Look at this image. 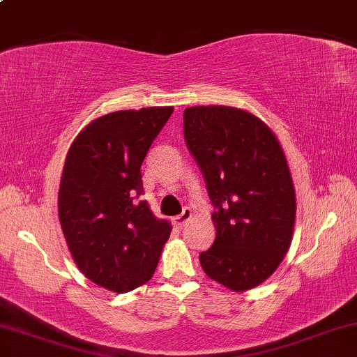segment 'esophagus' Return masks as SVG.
Here are the masks:
<instances>
[{"mask_svg": "<svg viewBox=\"0 0 357 357\" xmlns=\"http://www.w3.org/2000/svg\"><path fill=\"white\" fill-rule=\"evenodd\" d=\"M191 216H192L191 209L190 208H184V211L179 214V216L173 218V225L178 227V229H183V227L186 226V222L191 220Z\"/></svg>", "mask_w": 357, "mask_h": 357, "instance_id": "esophagus-1", "label": "esophagus"}]
</instances>
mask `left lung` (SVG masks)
<instances>
[{"instance_id":"8db88e82","label":"left lung","mask_w":357,"mask_h":357,"mask_svg":"<svg viewBox=\"0 0 357 357\" xmlns=\"http://www.w3.org/2000/svg\"><path fill=\"white\" fill-rule=\"evenodd\" d=\"M184 141L214 206L216 239L203 271L231 291L252 289L276 271L293 239L296 195L278 137L231 106L184 109Z\"/></svg>"}]
</instances>
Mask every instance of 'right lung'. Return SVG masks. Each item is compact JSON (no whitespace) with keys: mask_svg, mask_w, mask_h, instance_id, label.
Here are the masks:
<instances>
[{"mask_svg":"<svg viewBox=\"0 0 357 357\" xmlns=\"http://www.w3.org/2000/svg\"><path fill=\"white\" fill-rule=\"evenodd\" d=\"M171 114V106H154L101 116L64 161L58 214L68 248L86 278L114 293L153 278L171 234L169 222L139 199L141 165Z\"/></svg>","mask_w":357,"mask_h":357,"instance_id":"right-lung-1","label":"right lung"}]
</instances>
